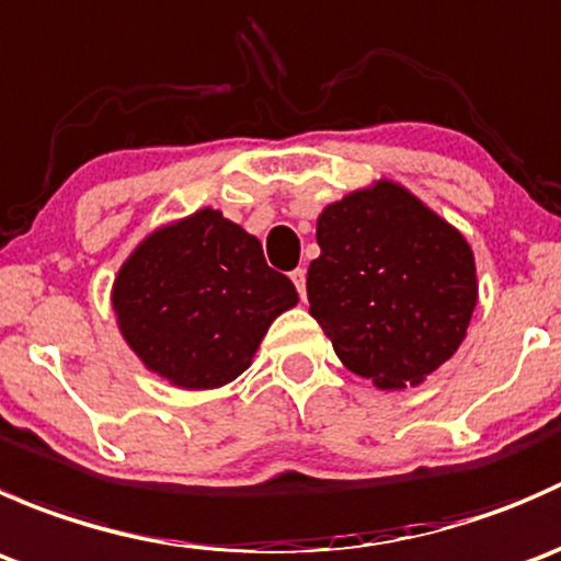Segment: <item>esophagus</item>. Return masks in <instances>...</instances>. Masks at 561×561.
<instances>
[{"mask_svg": "<svg viewBox=\"0 0 561 561\" xmlns=\"http://www.w3.org/2000/svg\"><path fill=\"white\" fill-rule=\"evenodd\" d=\"M290 279H293V285H296V290H298V296H307V271L304 268H296L290 274Z\"/></svg>", "mask_w": 561, "mask_h": 561, "instance_id": "34e87169", "label": "esophagus"}]
</instances>
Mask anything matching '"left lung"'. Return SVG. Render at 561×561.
<instances>
[{
    "label": "left lung",
    "mask_w": 561,
    "mask_h": 561,
    "mask_svg": "<svg viewBox=\"0 0 561 561\" xmlns=\"http://www.w3.org/2000/svg\"><path fill=\"white\" fill-rule=\"evenodd\" d=\"M309 312L339 360L380 388L417 386L461 344L478 301L463 236L399 184L353 192L317 219Z\"/></svg>",
    "instance_id": "8db88e82"
}]
</instances>
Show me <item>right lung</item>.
Listing matches in <instances>:
<instances>
[{
    "label": "right lung",
    "mask_w": 561,
    "mask_h": 561,
    "mask_svg": "<svg viewBox=\"0 0 561 561\" xmlns=\"http://www.w3.org/2000/svg\"><path fill=\"white\" fill-rule=\"evenodd\" d=\"M296 304V287L265 263L260 241L211 208L151 233L113 285L129 347L186 390L236 380L271 320Z\"/></svg>",
    "instance_id": "1"
}]
</instances>
